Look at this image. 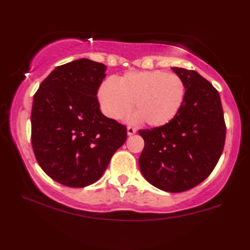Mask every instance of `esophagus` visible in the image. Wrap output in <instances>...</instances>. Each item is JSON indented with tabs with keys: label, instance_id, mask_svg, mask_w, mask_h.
<instances>
[{
	"label": "esophagus",
	"instance_id": "34e87169",
	"mask_svg": "<svg viewBox=\"0 0 250 250\" xmlns=\"http://www.w3.org/2000/svg\"><path fill=\"white\" fill-rule=\"evenodd\" d=\"M135 132H137V129L133 128V126H128V128H126V133H128V135H132Z\"/></svg>",
	"mask_w": 250,
	"mask_h": 250
}]
</instances>
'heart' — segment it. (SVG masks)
Wrapping results in <instances>:
<instances>
[{"mask_svg": "<svg viewBox=\"0 0 250 250\" xmlns=\"http://www.w3.org/2000/svg\"><path fill=\"white\" fill-rule=\"evenodd\" d=\"M185 96L180 76L166 71H130L119 79L108 78L100 84L98 100L103 112L113 120L128 115L132 104L134 120L150 126H163L174 119Z\"/></svg>", "mask_w": 250, "mask_h": 250, "instance_id": "obj_1", "label": "heart"}]
</instances>
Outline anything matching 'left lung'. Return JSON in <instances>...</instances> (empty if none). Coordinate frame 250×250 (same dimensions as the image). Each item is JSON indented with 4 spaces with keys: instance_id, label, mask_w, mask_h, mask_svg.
Returning a JSON list of instances; mask_svg holds the SVG:
<instances>
[{
    "instance_id": "1",
    "label": "left lung",
    "mask_w": 250,
    "mask_h": 250,
    "mask_svg": "<svg viewBox=\"0 0 250 250\" xmlns=\"http://www.w3.org/2000/svg\"><path fill=\"white\" fill-rule=\"evenodd\" d=\"M185 84L181 110L170 124L139 130L145 149L139 167L155 188L180 193L202 183L216 167L225 145L221 97L194 70L172 67Z\"/></svg>"
}]
</instances>
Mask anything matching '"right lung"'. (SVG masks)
Returning a JSON list of instances; mask_svg holds the SVG:
<instances>
[{"label":"right lung","instance_id":"1","mask_svg":"<svg viewBox=\"0 0 250 250\" xmlns=\"http://www.w3.org/2000/svg\"><path fill=\"white\" fill-rule=\"evenodd\" d=\"M105 69L87 58L67 62L56 67L34 95V154L46 174L69 188L98 181L125 142V126L99 109L97 91Z\"/></svg>","mask_w":250,"mask_h":250}]
</instances>
